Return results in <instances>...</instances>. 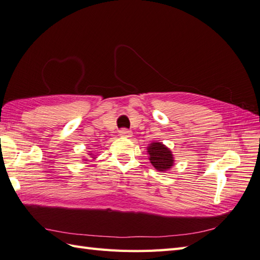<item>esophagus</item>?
I'll list each match as a JSON object with an SVG mask.
<instances>
[{
	"mask_svg": "<svg viewBox=\"0 0 260 260\" xmlns=\"http://www.w3.org/2000/svg\"><path fill=\"white\" fill-rule=\"evenodd\" d=\"M119 135H121L122 137H125V138H128V137H132L133 136V133L128 129H121L119 131Z\"/></svg>",
	"mask_w": 260,
	"mask_h": 260,
	"instance_id": "obj_1",
	"label": "esophagus"
}]
</instances>
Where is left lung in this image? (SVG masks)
I'll use <instances>...</instances> for the list:
<instances>
[{
    "instance_id": "obj_1",
    "label": "left lung",
    "mask_w": 260,
    "mask_h": 260,
    "mask_svg": "<svg viewBox=\"0 0 260 260\" xmlns=\"http://www.w3.org/2000/svg\"><path fill=\"white\" fill-rule=\"evenodd\" d=\"M147 152L149 161L156 170L166 172L174 167L175 157L172 155L171 149L165 144L160 142H152L148 145Z\"/></svg>"
}]
</instances>
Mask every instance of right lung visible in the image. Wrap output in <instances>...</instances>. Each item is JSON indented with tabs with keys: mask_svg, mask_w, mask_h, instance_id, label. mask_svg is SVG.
Here are the masks:
<instances>
[{
	"mask_svg": "<svg viewBox=\"0 0 260 260\" xmlns=\"http://www.w3.org/2000/svg\"><path fill=\"white\" fill-rule=\"evenodd\" d=\"M88 154H89V156H90L91 158H93V159H95V156H94V154H93V152H92V151H89V152H88ZM83 160H84V161H88V159H86V158H84V159H83Z\"/></svg>",
	"mask_w": 260,
	"mask_h": 260,
	"instance_id": "add662e5",
	"label": "right lung"
}]
</instances>
